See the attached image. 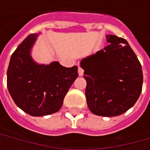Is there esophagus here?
<instances>
[{
    "instance_id": "34e87169",
    "label": "esophagus",
    "mask_w": 150,
    "mask_h": 150,
    "mask_svg": "<svg viewBox=\"0 0 150 150\" xmlns=\"http://www.w3.org/2000/svg\"><path fill=\"white\" fill-rule=\"evenodd\" d=\"M78 75L81 76V77L83 75V68L80 67H78Z\"/></svg>"
}]
</instances>
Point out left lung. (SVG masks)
I'll list each match as a JSON object with an SVG mask.
<instances>
[{
    "label": "left lung",
    "mask_w": 150,
    "mask_h": 150,
    "mask_svg": "<svg viewBox=\"0 0 150 150\" xmlns=\"http://www.w3.org/2000/svg\"><path fill=\"white\" fill-rule=\"evenodd\" d=\"M109 45L82 59L90 111L98 116H118L134 105L143 86L142 67L124 38L107 35Z\"/></svg>",
    "instance_id": "8db88e82"
}]
</instances>
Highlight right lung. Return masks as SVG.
<instances>
[{
    "label": "right lung",
    "instance_id": "right-lung-1",
    "mask_svg": "<svg viewBox=\"0 0 150 150\" xmlns=\"http://www.w3.org/2000/svg\"><path fill=\"white\" fill-rule=\"evenodd\" d=\"M38 34H31L17 47L7 69V88L21 110L45 116L60 109L64 97L78 78V67H65L58 62L38 64L31 55Z\"/></svg>",
    "mask_w": 150,
    "mask_h": 150
}]
</instances>
